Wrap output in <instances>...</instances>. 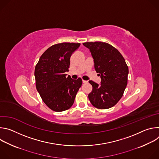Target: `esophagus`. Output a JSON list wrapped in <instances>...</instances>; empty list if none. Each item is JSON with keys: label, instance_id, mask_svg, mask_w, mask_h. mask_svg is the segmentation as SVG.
Segmentation results:
<instances>
[{"label": "esophagus", "instance_id": "obj_1", "mask_svg": "<svg viewBox=\"0 0 159 159\" xmlns=\"http://www.w3.org/2000/svg\"><path fill=\"white\" fill-rule=\"evenodd\" d=\"M82 82H83L84 84H87V83H88V81H87V80H82Z\"/></svg>", "mask_w": 159, "mask_h": 159}]
</instances>
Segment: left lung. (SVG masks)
<instances>
[{
  "instance_id": "obj_1",
  "label": "left lung",
  "mask_w": 159,
  "mask_h": 159,
  "mask_svg": "<svg viewBox=\"0 0 159 159\" xmlns=\"http://www.w3.org/2000/svg\"><path fill=\"white\" fill-rule=\"evenodd\" d=\"M83 45L91 53L95 70L101 79L100 84L89 81L93 86L88 95L89 101L98 109L112 107L122 98L127 85L128 67L125 60L117 49L107 43L86 42Z\"/></svg>"
}]
</instances>
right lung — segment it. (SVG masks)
<instances>
[{
    "label": "right lung",
    "mask_w": 159,
    "mask_h": 159,
    "mask_svg": "<svg viewBox=\"0 0 159 159\" xmlns=\"http://www.w3.org/2000/svg\"><path fill=\"white\" fill-rule=\"evenodd\" d=\"M80 45L74 43L54 44L42 54L36 65V89L45 104L54 111L69 109L82 85L80 78L74 80L65 74L69 72L71 55Z\"/></svg>",
    "instance_id": "1"
}]
</instances>
